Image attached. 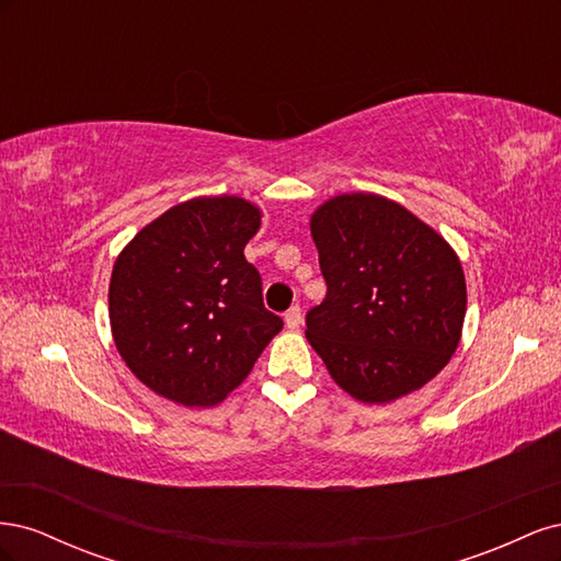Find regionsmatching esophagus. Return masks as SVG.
<instances>
[{
    "instance_id": "34e87169",
    "label": "esophagus",
    "mask_w": 561,
    "mask_h": 561,
    "mask_svg": "<svg viewBox=\"0 0 561 561\" xmlns=\"http://www.w3.org/2000/svg\"><path fill=\"white\" fill-rule=\"evenodd\" d=\"M285 325L290 330H299V325H301V309L299 307H293L285 311Z\"/></svg>"
}]
</instances>
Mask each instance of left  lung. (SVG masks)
I'll use <instances>...</instances> for the list:
<instances>
[{
	"label": "left lung",
	"instance_id": "left-lung-1",
	"mask_svg": "<svg viewBox=\"0 0 561 561\" xmlns=\"http://www.w3.org/2000/svg\"><path fill=\"white\" fill-rule=\"evenodd\" d=\"M328 295L307 339L330 377L367 404L428 383L461 342L466 276L451 245L400 203L342 194L311 215Z\"/></svg>",
	"mask_w": 561,
	"mask_h": 561
}]
</instances>
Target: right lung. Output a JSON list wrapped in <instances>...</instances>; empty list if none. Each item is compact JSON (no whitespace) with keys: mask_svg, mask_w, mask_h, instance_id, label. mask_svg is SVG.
I'll return each mask as SVG.
<instances>
[{"mask_svg":"<svg viewBox=\"0 0 561 561\" xmlns=\"http://www.w3.org/2000/svg\"><path fill=\"white\" fill-rule=\"evenodd\" d=\"M260 222L245 198L198 196L149 222L116 257L114 344L157 396L186 407L222 402L283 330L243 254Z\"/></svg>","mask_w":561,"mask_h":561,"instance_id":"obj_1","label":"right lung"}]
</instances>
